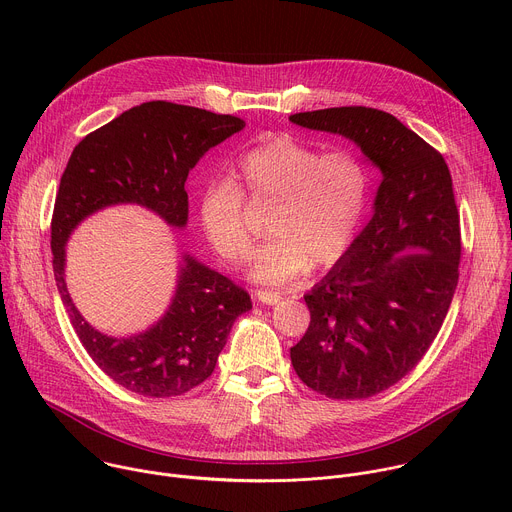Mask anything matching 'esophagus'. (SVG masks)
I'll return each instance as SVG.
<instances>
[{"label": "esophagus", "mask_w": 512, "mask_h": 512, "mask_svg": "<svg viewBox=\"0 0 512 512\" xmlns=\"http://www.w3.org/2000/svg\"><path fill=\"white\" fill-rule=\"evenodd\" d=\"M255 296L265 306H275L277 302H281V296L277 294V291H271V289H257Z\"/></svg>", "instance_id": "1"}]
</instances>
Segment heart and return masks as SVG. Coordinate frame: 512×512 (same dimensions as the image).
Segmentation results:
<instances>
[{
  "label": "heart",
  "mask_w": 512,
  "mask_h": 512,
  "mask_svg": "<svg viewBox=\"0 0 512 512\" xmlns=\"http://www.w3.org/2000/svg\"><path fill=\"white\" fill-rule=\"evenodd\" d=\"M231 180L204 184L198 216L210 247L229 263L249 255L245 198L271 206L267 233L253 253L249 275L287 285L312 265L330 267L354 243L369 202V174L348 152L322 154L289 135L257 143L239 156Z\"/></svg>",
  "instance_id": "b5f03b06"
}]
</instances>
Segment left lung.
Masks as SVG:
<instances>
[{"label": "left lung", "instance_id": "left-lung-1", "mask_svg": "<svg viewBox=\"0 0 512 512\" xmlns=\"http://www.w3.org/2000/svg\"><path fill=\"white\" fill-rule=\"evenodd\" d=\"M289 121L354 141L383 174L369 225L304 296L310 326L289 350L316 393L369 399L415 369L450 310L462 255L452 176L391 113L332 107Z\"/></svg>", "mask_w": 512, "mask_h": 512}]
</instances>
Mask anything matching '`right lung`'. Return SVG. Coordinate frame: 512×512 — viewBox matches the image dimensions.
I'll return each instance as SVG.
<instances>
[{
    "mask_svg": "<svg viewBox=\"0 0 512 512\" xmlns=\"http://www.w3.org/2000/svg\"><path fill=\"white\" fill-rule=\"evenodd\" d=\"M245 121L206 109L150 101L89 133L70 154L60 178L50 247L54 277L72 328L97 367L117 385L143 397H176L206 381L235 320L251 310L247 291L182 253L172 302L148 330L107 336L72 304L66 289V243L91 214L137 204L174 229L188 223V172Z\"/></svg>",
    "mask_w": 512,
    "mask_h": 512,
    "instance_id": "right-lung-1",
    "label": "right lung"
}]
</instances>
